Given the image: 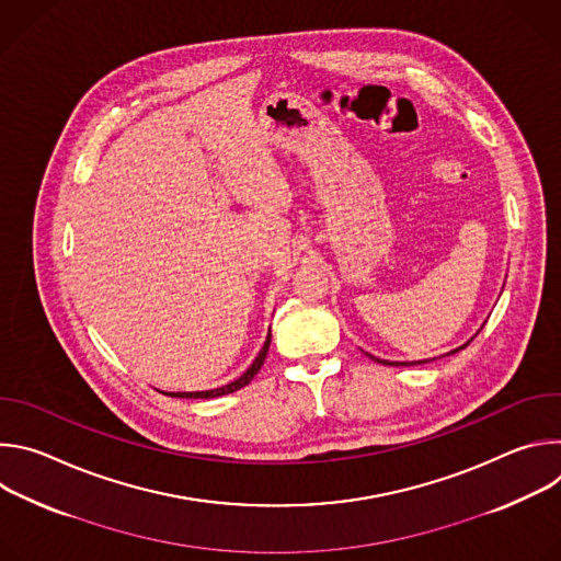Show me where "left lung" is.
I'll return each instance as SVG.
<instances>
[{"label": "left lung", "instance_id": "left-lung-1", "mask_svg": "<svg viewBox=\"0 0 561 561\" xmlns=\"http://www.w3.org/2000/svg\"><path fill=\"white\" fill-rule=\"evenodd\" d=\"M466 346V344H463ZM463 346H459V348H455L453 353H457V351H461ZM368 355V353H366ZM450 355V353H448ZM370 359H375V362H379V364H386V366H413V364H426L428 359H424V362H386V359H377V357H373V355H368Z\"/></svg>", "mask_w": 561, "mask_h": 561}]
</instances>
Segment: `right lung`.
I'll use <instances>...</instances> for the list:
<instances>
[{"label":"right lung","instance_id":"add662e5","mask_svg":"<svg viewBox=\"0 0 561 561\" xmlns=\"http://www.w3.org/2000/svg\"><path fill=\"white\" fill-rule=\"evenodd\" d=\"M268 346H271V333H268V337H266V344H264V348L260 351V355L255 357V362L251 364V368L239 377V379H234V381H230V383H226V386H221V388H213V390H197V392H171V397H186V399H210V397H219V394H228V392H234V390H239V388H244L255 375H257V370L262 368V364H264V359H266V355H268ZM164 394H169V392H164Z\"/></svg>","mask_w":561,"mask_h":561}]
</instances>
